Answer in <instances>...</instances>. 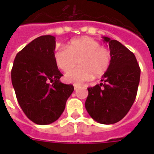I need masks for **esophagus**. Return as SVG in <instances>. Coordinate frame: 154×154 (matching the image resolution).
<instances>
[{
    "label": "esophagus",
    "instance_id": "esophagus-1",
    "mask_svg": "<svg viewBox=\"0 0 154 154\" xmlns=\"http://www.w3.org/2000/svg\"><path fill=\"white\" fill-rule=\"evenodd\" d=\"M73 86H74V89H75V90H77V89H78V88H80L79 85H77V84L73 85Z\"/></svg>",
    "mask_w": 154,
    "mask_h": 154
}]
</instances>
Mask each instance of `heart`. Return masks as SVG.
I'll use <instances>...</instances> for the list:
<instances>
[{"mask_svg":"<svg viewBox=\"0 0 154 154\" xmlns=\"http://www.w3.org/2000/svg\"><path fill=\"white\" fill-rule=\"evenodd\" d=\"M111 57L107 48L89 37L72 40L68 48L59 47L54 53L56 64L64 72L72 69L79 60V67L65 75L67 82L75 84H81L93 77H102L109 67Z\"/></svg>","mask_w":154,"mask_h":154,"instance_id":"heart-1","label":"heart"}]
</instances>
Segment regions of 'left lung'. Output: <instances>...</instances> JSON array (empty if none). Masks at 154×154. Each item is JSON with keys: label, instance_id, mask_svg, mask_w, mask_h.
I'll return each mask as SVG.
<instances>
[{"label": "left lung", "instance_id": "1", "mask_svg": "<svg viewBox=\"0 0 154 154\" xmlns=\"http://www.w3.org/2000/svg\"><path fill=\"white\" fill-rule=\"evenodd\" d=\"M109 44L111 62L101 83L89 87L85 109L101 124L117 123L128 113L136 99L141 69L136 57L116 40L103 37Z\"/></svg>", "mask_w": 154, "mask_h": 154}]
</instances>
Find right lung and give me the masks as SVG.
<instances>
[{"mask_svg":"<svg viewBox=\"0 0 154 154\" xmlns=\"http://www.w3.org/2000/svg\"><path fill=\"white\" fill-rule=\"evenodd\" d=\"M55 37L41 36L17 54L11 71L12 84L21 109L37 125H49L60 117L72 85L60 82L63 76L54 59Z\"/></svg>","mask_w":154,"mask_h":154,"instance_id":"add662e5","label":"right lung"}]
</instances>
